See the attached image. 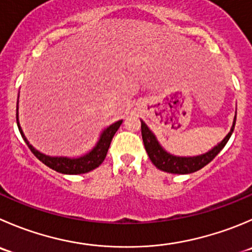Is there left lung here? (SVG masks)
Instances as JSON below:
<instances>
[{"mask_svg":"<svg viewBox=\"0 0 252 252\" xmlns=\"http://www.w3.org/2000/svg\"><path fill=\"white\" fill-rule=\"evenodd\" d=\"M236 122V116L234 118L233 126H231L230 131L228 133V135L220 141L217 146H214L212 150H209L208 153L202 154V155L193 156V158H182V156H175L171 155L170 153L163 150L162 146L158 144V139L154 135L153 131L148 128L145 123L141 121V135H143V141L144 146H145V150L148 153L149 158H150L151 162L161 171H165V172L170 173H178V175H186V173H192L196 172V171L201 170L202 167L207 165V163L211 162L217 155L221 151V149L225 146V144L228 143L229 138L231 136L234 131V126H235Z\"/></svg>","mask_w":252,"mask_h":252,"instance_id":"left-lung-1","label":"left lung"}]
</instances>
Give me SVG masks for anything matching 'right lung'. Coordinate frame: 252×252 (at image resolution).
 Returning a JSON list of instances; mask_svg holds the SVG:
<instances>
[{"instance_id": "obj_1", "label": "right lung", "mask_w": 252, "mask_h": 252, "mask_svg": "<svg viewBox=\"0 0 252 252\" xmlns=\"http://www.w3.org/2000/svg\"><path fill=\"white\" fill-rule=\"evenodd\" d=\"M122 122L123 121L116 122V123H113L112 126H109L108 128L104 129V130L102 131L101 136H99V140L97 141L96 146H94L90 153H87L86 155L77 158H53V156H48L41 154L40 151L34 149L33 146L29 144V141L27 140V138L23 134V130H22L21 126H19L18 102H17V126H18L19 133H21L22 138L24 139V141H26V144L28 145V148L31 149L32 153L35 155V158H39L44 165L53 168V170L56 171V172L65 173V175H80V173L90 172V171L98 167V166L103 162L104 158H106L107 151H108L109 145H111L112 139H113L114 134H116V131L118 130V128L121 126Z\"/></svg>"}]
</instances>
